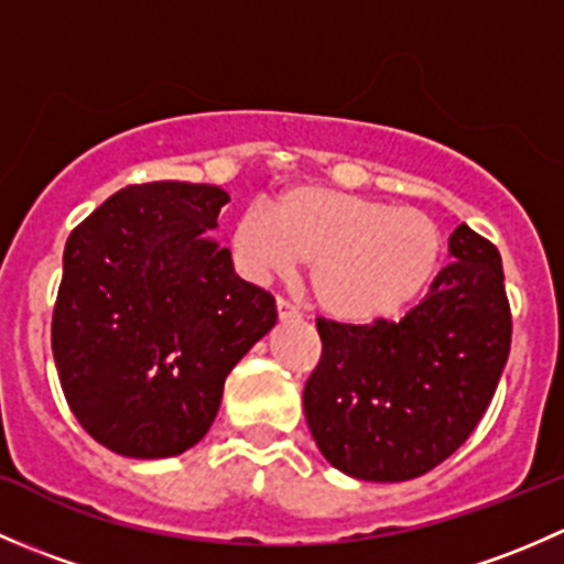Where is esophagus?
<instances>
[{"instance_id":"esophagus-1","label":"esophagus","mask_w":564,"mask_h":564,"mask_svg":"<svg viewBox=\"0 0 564 564\" xmlns=\"http://www.w3.org/2000/svg\"><path fill=\"white\" fill-rule=\"evenodd\" d=\"M275 305H278V316H281V318H292V316H300V308H297V305H292V303H289V300L278 297V300H275Z\"/></svg>"}]
</instances>
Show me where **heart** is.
<instances>
[{
    "label": "heart",
    "instance_id": "1",
    "mask_svg": "<svg viewBox=\"0 0 564 564\" xmlns=\"http://www.w3.org/2000/svg\"><path fill=\"white\" fill-rule=\"evenodd\" d=\"M442 229L431 215L377 198L300 185L272 209H242L231 250L250 278L286 275L308 261V286L327 316L377 324L401 316L440 270Z\"/></svg>",
    "mask_w": 564,
    "mask_h": 564
}]
</instances>
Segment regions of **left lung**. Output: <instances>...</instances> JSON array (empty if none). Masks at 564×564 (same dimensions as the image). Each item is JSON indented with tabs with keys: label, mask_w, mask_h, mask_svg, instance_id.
<instances>
[{
	"label": "left lung",
	"mask_w": 564,
	"mask_h": 564,
	"mask_svg": "<svg viewBox=\"0 0 564 564\" xmlns=\"http://www.w3.org/2000/svg\"><path fill=\"white\" fill-rule=\"evenodd\" d=\"M451 256L401 322L316 318L322 357L303 406L335 469L412 480L453 456L486 414L513 338L502 256L466 224Z\"/></svg>",
	"instance_id": "1"
}]
</instances>
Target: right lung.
Instances as JSON below:
<instances>
[{
	"label": "right lung",
	"instance_id": "add662e5",
	"mask_svg": "<svg viewBox=\"0 0 564 564\" xmlns=\"http://www.w3.org/2000/svg\"><path fill=\"white\" fill-rule=\"evenodd\" d=\"M229 193L144 182L70 231L51 318L67 406L95 442L169 458L204 440L224 382L275 324V297L209 240Z\"/></svg>",
	"mask_w": 564,
	"mask_h": 564
}]
</instances>
